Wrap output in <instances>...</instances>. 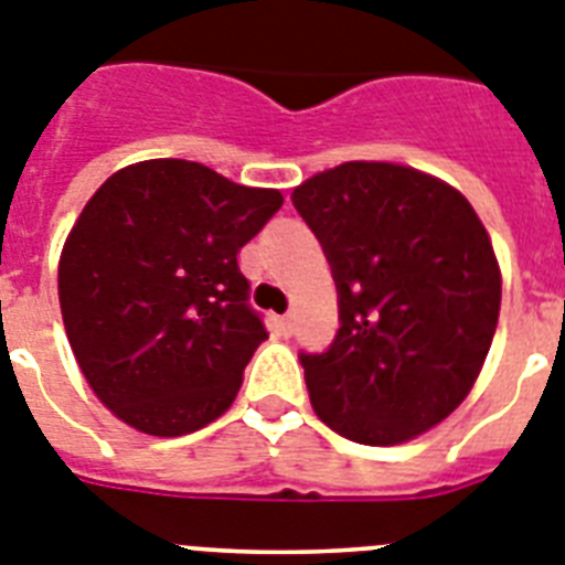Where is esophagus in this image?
Returning <instances> with one entry per match:
<instances>
[{
  "label": "esophagus",
  "instance_id": "1",
  "mask_svg": "<svg viewBox=\"0 0 565 565\" xmlns=\"http://www.w3.org/2000/svg\"><path fill=\"white\" fill-rule=\"evenodd\" d=\"M281 330L284 333H292V330H296V316H292V312H287L281 319Z\"/></svg>",
  "mask_w": 565,
  "mask_h": 565
}]
</instances>
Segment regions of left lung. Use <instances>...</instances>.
Segmentation results:
<instances>
[{
  "label": "left lung",
  "mask_w": 565,
  "mask_h": 565,
  "mask_svg": "<svg viewBox=\"0 0 565 565\" xmlns=\"http://www.w3.org/2000/svg\"><path fill=\"white\" fill-rule=\"evenodd\" d=\"M292 203L339 290L333 344L301 355L312 411L359 445L411 443L462 405L494 339L486 226L451 183L385 160L312 174Z\"/></svg>",
  "instance_id": "obj_1"
}]
</instances>
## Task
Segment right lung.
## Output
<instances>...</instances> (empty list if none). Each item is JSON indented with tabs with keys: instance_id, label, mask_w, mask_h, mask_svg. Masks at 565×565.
<instances>
[{
	"instance_id": "right-lung-1",
	"label": "right lung",
	"mask_w": 565,
	"mask_h": 565,
	"mask_svg": "<svg viewBox=\"0 0 565 565\" xmlns=\"http://www.w3.org/2000/svg\"><path fill=\"white\" fill-rule=\"evenodd\" d=\"M281 203L178 158L126 166L92 194L56 284L74 359L117 419L183 436L230 411L267 339L238 253Z\"/></svg>"
}]
</instances>
